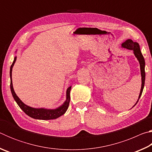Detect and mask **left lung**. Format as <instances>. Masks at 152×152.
I'll return each instance as SVG.
<instances>
[{
    "label": "left lung",
    "mask_w": 152,
    "mask_h": 152,
    "mask_svg": "<svg viewBox=\"0 0 152 152\" xmlns=\"http://www.w3.org/2000/svg\"><path fill=\"white\" fill-rule=\"evenodd\" d=\"M122 47L127 49V50L133 51V53L135 56V57L139 61L140 64V70H141V88L140 91V94L139 95V99L135 104L137 103V102L140 99V96L142 94L144 84H145V60L141 52L140 45L137 42H133L132 39L126 40L124 43H122ZM134 105V106H135ZM133 106V107H134Z\"/></svg>",
    "instance_id": "left-lung-1"
}]
</instances>
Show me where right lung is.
I'll return each instance as SVG.
<instances>
[{"mask_svg":"<svg viewBox=\"0 0 152 152\" xmlns=\"http://www.w3.org/2000/svg\"><path fill=\"white\" fill-rule=\"evenodd\" d=\"M17 60V56L15 57L14 61L12 62V65L10 68V77H11V91L12 96H13L15 101H16L17 104L19 107L23 110L25 114H27L28 116L31 117L33 119H42V120H50V119H55L57 118L60 117L61 115H63L64 113L66 112L67 109L69 107V103H70V92L72 86H70L67 89L66 91V101L64 102V104L61 106L59 107L58 108L56 109H35V108H32L31 107L27 106L25 104H24L20 100L19 98L17 96L14 91L13 86H12V67H13L14 64L15 63V61Z\"/></svg>","mask_w":152,"mask_h":152,"instance_id":"obj_1","label":"right lung"}]
</instances>
